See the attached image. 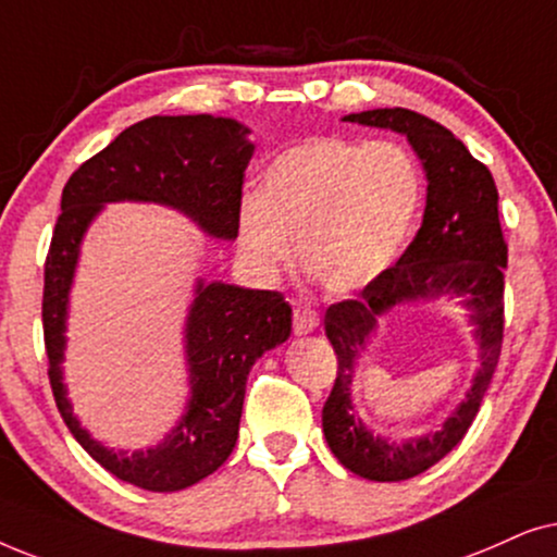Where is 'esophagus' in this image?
Wrapping results in <instances>:
<instances>
[{
    "instance_id": "34e87169",
    "label": "esophagus",
    "mask_w": 557,
    "mask_h": 557,
    "mask_svg": "<svg viewBox=\"0 0 557 557\" xmlns=\"http://www.w3.org/2000/svg\"><path fill=\"white\" fill-rule=\"evenodd\" d=\"M318 329V313L310 306H298L293 313V331L295 336H306V333Z\"/></svg>"
}]
</instances>
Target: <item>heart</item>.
<instances>
[{"label":"heart","mask_w":557,"mask_h":557,"mask_svg":"<svg viewBox=\"0 0 557 557\" xmlns=\"http://www.w3.org/2000/svg\"><path fill=\"white\" fill-rule=\"evenodd\" d=\"M422 175L397 143L313 137L280 152L262 190L236 206V244L259 280H274L298 255L333 295L374 285L410 239Z\"/></svg>","instance_id":"obj_1"}]
</instances>
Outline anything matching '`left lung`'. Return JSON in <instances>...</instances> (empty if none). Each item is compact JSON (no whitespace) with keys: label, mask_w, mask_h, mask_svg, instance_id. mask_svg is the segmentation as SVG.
<instances>
[{"label":"left lung","mask_w":557,"mask_h":557,"mask_svg":"<svg viewBox=\"0 0 557 557\" xmlns=\"http://www.w3.org/2000/svg\"><path fill=\"white\" fill-rule=\"evenodd\" d=\"M344 122L392 129L407 137L425 170L428 193L420 232L395 267L356 300L325 310V336L338 374L323 405V435L338 463L369 481H405L454 450L476 418L492 384L504 333L507 244L499 226V193L486 165L454 132L410 109H369ZM456 297L467 308L480 346V369L467 397L435 431L395 442L363 425L352 405L355 369L379 318L397 305Z\"/></svg>","instance_id":"left-lung-1"}]
</instances>
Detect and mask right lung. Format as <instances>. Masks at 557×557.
Listing matches in <instances>:
<instances>
[{
    "label": "right lung",
    "instance_id": "right-lung-1",
    "mask_svg": "<svg viewBox=\"0 0 557 557\" xmlns=\"http://www.w3.org/2000/svg\"><path fill=\"white\" fill-rule=\"evenodd\" d=\"M232 116H150L132 124L69 177L46 262L42 331L50 387L65 425L88 456L116 479L147 492H181L232 456L255 361L285 344L293 308L280 293L221 280L193 285L183 325L188 399L158 446L109 448L81 425L65 387L71 290L88 228L107 203H158L190 219L211 239H236V206L255 143Z\"/></svg>",
    "mask_w": 557,
    "mask_h": 557
}]
</instances>
